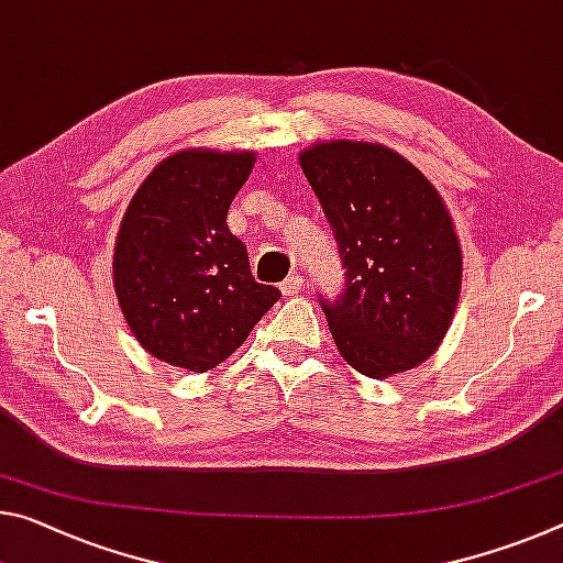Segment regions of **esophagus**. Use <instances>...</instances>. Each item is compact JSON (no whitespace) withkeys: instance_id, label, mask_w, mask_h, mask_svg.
I'll return each instance as SVG.
<instances>
[{"instance_id":"obj_1","label":"esophagus","mask_w":563,"mask_h":563,"mask_svg":"<svg viewBox=\"0 0 563 563\" xmlns=\"http://www.w3.org/2000/svg\"><path fill=\"white\" fill-rule=\"evenodd\" d=\"M300 288H302V278H300V275H292V278L280 283L283 296H296V292H300Z\"/></svg>"}]
</instances>
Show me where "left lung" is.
I'll return each mask as SVG.
<instances>
[{"label": "left lung", "mask_w": 563, "mask_h": 563, "mask_svg": "<svg viewBox=\"0 0 563 563\" xmlns=\"http://www.w3.org/2000/svg\"><path fill=\"white\" fill-rule=\"evenodd\" d=\"M300 167L345 267L341 296L320 298L338 351L368 378L416 368L449 333L461 296V245L439 190L378 142H318Z\"/></svg>", "instance_id": "obj_1"}]
</instances>
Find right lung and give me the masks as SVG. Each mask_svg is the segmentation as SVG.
<instances>
[{
    "label": "right lung",
    "instance_id": "obj_1",
    "mask_svg": "<svg viewBox=\"0 0 563 563\" xmlns=\"http://www.w3.org/2000/svg\"><path fill=\"white\" fill-rule=\"evenodd\" d=\"M253 165L250 150H180L145 177L122 218L112 257L122 316L147 353L177 368H216L280 298L253 278L228 228Z\"/></svg>",
    "mask_w": 563,
    "mask_h": 563
}]
</instances>
